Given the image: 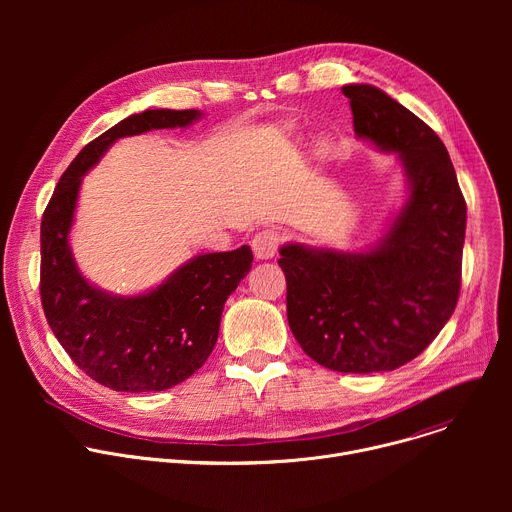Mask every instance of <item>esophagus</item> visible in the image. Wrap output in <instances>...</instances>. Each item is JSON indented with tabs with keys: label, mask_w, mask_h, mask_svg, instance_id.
<instances>
[{
	"label": "esophagus",
	"mask_w": 512,
	"mask_h": 512,
	"mask_svg": "<svg viewBox=\"0 0 512 512\" xmlns=\"http://www.w3.org/2000/svg\"><path fill=\"white\" fill-rule=\"evenodd\" d=\"M277 247H279V235L273 233V231H259V233L251 239L253 255H255L259 261H265V259L275 257Z\"/></svg>",
	"instance_id": "34e87169"
}]
</instances>
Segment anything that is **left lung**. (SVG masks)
Listing matches in <instances>:
<instances>
[{"mask_svg":"<svg viewBox=\"0 0 512 512\" xmlns=\"http://www.w3.org/2000/svg\"><path fill=\"white\" fill-rule=\"evenodd\" d=\"M354 133L401 158L407 200L362 253L287 243V322L304 352L338 373L395 371L452 318L462 285L466 200L442 139L373 85H346Z\"/></svg>","mask_w":512,"mask_h":512,"instance_id":"left-lung-1","label":"left lung"}]
</instances>
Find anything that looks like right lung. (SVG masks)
Returning <instances> with one entry per match:
<instances>
[{"instance_id":"1","label":"right lung","mask_w":512,"mask_h":512,"mask_svg":"<svg viewBox=\"0 0 512 512\" xmlns=\"http://www.w3.org/2000/svg\"><path fill=\"white\" fill-rule=\"evenodd\" d=\"M196 109H148L87 143L60 176L40 227V298L46 320L72 362L93 381L127 393L176 387L210 356L227 298L253 263L251 247L206 253L141 296H113L91 285L68 245L83 176L111 145L152 129L188 127Z\"/></svg>"}]
</instances>
